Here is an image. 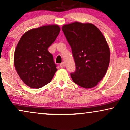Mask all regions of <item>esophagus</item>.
<instances>
[{"mask_svg":"<svg viewBox=\"0 0 130 130\" xmlns=\"http://www.w3.org/2000/svg\"><path fill=\"white\" fill-rule=\"evenodd\" d=\"M60 67L61 68H64V67H65V63H64V62H62V63H60Z\"/></svg>","mask_w":130,"mask_h":130,"instance_id":"esophagus-1","label":"esophagus"}]
</instances>
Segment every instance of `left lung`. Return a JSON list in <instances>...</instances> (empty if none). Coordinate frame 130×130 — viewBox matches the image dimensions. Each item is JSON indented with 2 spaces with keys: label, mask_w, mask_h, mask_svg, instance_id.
<instances>
[{
  "label": "left lung",
  "mask_w": 130,
  "mask_h": 130,
  "mask_svg": "<svg viewBox=\"0 0 130 130\" xmlns=\"http://www.w3.org/2000/svg\"><path fill=\"white\" fill-rule=\"evenodd\" d=\"M62 30L72 50L76 65L72 80L82 87H94L103 78L110 62V50L101 31L91 23L74 22Z\"/></svg>",
  "instance_id": "left-lung-1"
}]
</instances>
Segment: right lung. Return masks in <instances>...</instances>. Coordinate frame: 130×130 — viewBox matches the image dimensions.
Instances as JSON below:
<instances>
[{"label":"right lung","instance_id":"right-lung-1","mask_svg":"<svg viewBox=\"0 0 130 130\" xmlns=\"http://www.w3.org/2000/svg\"><path fill=\"white\" fill-rule=\"evenodd\" d=\"M60 31L58 25H47L23 34L16 46L14 64L19 76L27 86L39 89L51 81L57 69L47 50Z\"/></svg>","mask_w":130,"mask_h":130}]
</instances>
